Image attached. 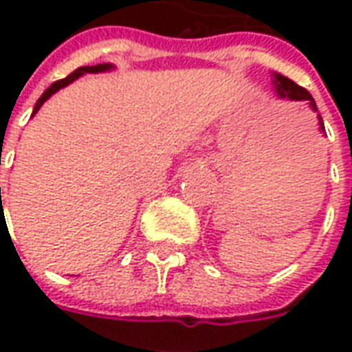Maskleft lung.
<instances>
[{
	"instance_id": "left-lung-1",
	"label": "left lung",
	"mask_w": 352,
	"mask_h": 352,
	"mask_svg": "<svg viewBox=\"0 0 352 352\" xmlns=\"http://www.w3.org/2000/svg\"><path fill=\"white\" fill-rule=\"evenodd\" d=\"M273 85H275V92H277L279 98H288V100H292V101H307V103H309V107L317 113V103H315V100L311 98V94L307 92L305 88L298 87L294 80L287 79L285 75L275 73V75H273ZM317 116H318V126H320V130L324 131L322 118H320V115Z\"/></svg>"
}]
</instances>
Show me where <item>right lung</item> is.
<instances>
[{"mask_svg":"<svg viewBox=\"0 0 352 352\" xmlns=\"http://www.w3.org/2000/svg\"><path fill=\"white\" fill-rule=\"evenodd\" d=\"M109 69H113V65H111V64L85 65V67H79V69H75V72H73L72 75H67V77H65V79H60V80H56V82H52V85H50V87L47 88V90H45V92H43L41 98H39V100H37V103H35L34 113H32V116H34L35 113H37V111H39V109H41L43 103H45V101L49 100V98H50V96H52V94H56L58 90H60V88H64V87H67V85H72L73 80H75V79H79L80 75H85V73H101V72H109ZM0 190H1V188H0Z\"/></svg>","mask_w":352,"mask_h":352,"instance_id":"obj_1","label":"right lung"}]
</instances>
